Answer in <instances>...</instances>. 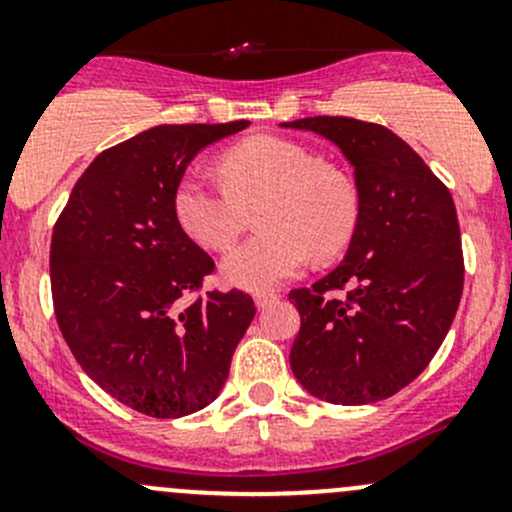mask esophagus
<instances>
[{"label":"esophagus","mask_w":512,"mask_h":512,"mask_svg":"<svg viewBox=\"0 0 512 512\" xmlns=\"http://www.w3.org/2000/svg\"><path fill=\"white\" fill-rule=\"evenodd\" d=\"M275 299H277L275 292H257V294H255V304H257V307H260V309H265L267 304H272V302H275Z\"/></svg>","instance_id":"1"}]
</instances>
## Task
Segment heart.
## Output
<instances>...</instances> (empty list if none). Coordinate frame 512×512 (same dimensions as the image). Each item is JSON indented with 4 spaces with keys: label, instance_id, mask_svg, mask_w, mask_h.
<instances>
[{
    "label": "heart",
    "instance_id": "1",
    "mask_svg": "<svg viewBox=\"0 0 512 512\" xmlns=\"http://www.w3.org/2000/svg\"><path fill=\"white\" fill-rule=\"evenodd\" d=\"M223 183L188 173L175 188L173 210L198 245L225 250L255 208L260 235L220 262L225 285L265 292L292 280L317 257H334L352 240L359 200L339 168L317 163L309 148L280 136H252L220 158Z\"/></svg>",
    "mask_w": 512,
    "mask_h": 512
}]
</instances>
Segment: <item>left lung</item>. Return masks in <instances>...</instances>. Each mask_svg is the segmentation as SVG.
Segmentation results:
<instances>
[{"mask_svg": "<svg viewBox=\"0 0 512 512\" xmlns=\"http://www.w3.org/2000/svg\"><path fill=\"white\" fill-rule=\"evenodd\" d=\"M327 138L354 168L359 215L344 260L289 292L302 317L292 374L329 404L389 399L416 379L451 329L463 294L456 205L389 128L344 116L280 123ZM350 287L342 300L328 294Z\"/></svg>", "mask_w": 512, "mask_h": 512, "instance_id": "1", "label": "left lung"}]
</instances>
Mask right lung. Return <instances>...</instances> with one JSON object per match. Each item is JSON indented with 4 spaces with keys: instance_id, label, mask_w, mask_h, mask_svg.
<instances>
[{
    "instance_id": "1",
    "label": "right lung",
    "mask_w": 512,
    "mask_h": 512,
    "mask_svg": "<svg viewBox=\"0 0 512 512\" xmlns=\"http://www.w3.org/2000/svg\"><path fill=\"white\" fill-rule=\"evenodd\" d=\"M247 126L148 128L96 156L56 220L49 267L61 334L81 369L138 414L180 418L218 399L255 317L237 289L180 309L215 265L173 210L190 160Z\"/></svg>"
}]
</instances>
